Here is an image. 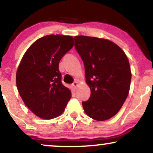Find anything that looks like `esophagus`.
<instances>
[{"label": "esophagus", "instance_id": "1", "mask_svg": "<svg viewBox=\"0 0 153 153\" xmlns=\"http://www.w3.org/2000/svg\"><path fill=\"white\" fill-rule=\"evenodd\" d=\"M72 85H73L74 88H76L77 86L78 85V81H75L73 84H72Z\"/></svg>", "mask_w": 153, "mask_h": 153}]
</instances>
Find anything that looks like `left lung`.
<instances>
[{
	"label": "left lung",
	"instance_id": "left-lung-1",
	"mask_svg": "<svg viewBox=\"0 0 153 153\" xmlns=\"http://www.w3.org/2000/svg\"><path fill=\"white\" fill-rule=\"evenodd\" d=\"M75 47L85 66L91 97L82 105L85 113L97 121L116 115L130 91L131 71L126 53L110 40L75 36Z\"/></svg>",
	"mask_w": 153,
	"mask_h": 153
}]
</instances>
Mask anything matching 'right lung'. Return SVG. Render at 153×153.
<instances>
[{"mask_svg": "<svg viewBox=\"0 0 153 153\" xmlns=\"http://www.w3.org/2000/svg\"><path fill=\"white\" fill-rule=\"evenodd\" d=\"M73 45L72 36H45L29 47L18 66L19 94L28 109L40 118L50 120L61 115L71 99V91L61 82L58 65Z\"/></svg>", "mask_w": 153, "mask_h": 153, "instance_id": "1", "label": "right lung"}]
</instances>
